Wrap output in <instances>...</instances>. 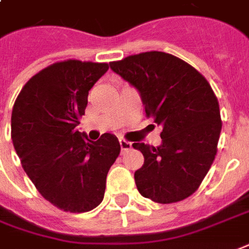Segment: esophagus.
Listing matches in <instances>:
<instances>
[{"label": "esophagus", "mask_w": 249, "mask_h": 249, "mask_svg": "<svg viewBox=\"0 0 249 249\" xmlns=\"http://www.w3.org/2000/svg\"><path fill=\"white\" fill-rule=\"evenodd\" d=\"M120 147H121V151H125V150H129L132 147V143L128 141H125V140H120Z\"/></svg>", "instance_id": "1"}]
</instances>
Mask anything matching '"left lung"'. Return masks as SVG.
I'll use <instances>...</instances> for the list:
<instances>
[{
  "instance_id": "8db88e82",
  "label": "left lung",
  "mask_w": 249,
  "mask_h": 249,
  "mask_svg": "<svg viewBox=\"0 0 249 249\" xmlns=\"http://www.w3.org/2000/svg\"><path fill=\"white\" fill-rule=\"evenodd\" d=\"M109 66L137 89L146 117L163 128L158 147L133 143L145 158L134 172L138 192L158 204L193 195L213 164L222 129L219 104L209 82L193 66L158 51Z\"/></svg>"
}]
</instances>
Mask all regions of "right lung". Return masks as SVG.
Here are the masks:
<instances>
[{"instance_id": "obj_1", "label": "right lung", "mask_w": 249, "mask_h": 249, "mask_svg": "<svg viewBox=\"0 0 249 249\" xmlns=\"http://www.w3.org/2000/svg\"><path fill=\"white\" fill-rule=\"evenodd\" d=\"M106 62L66 60L47 66L23 86L11 112V140L24 172L41 196L70 213L103 201L106 179L120 154L111 133L98 141L77 130L91 87Z\"/></svg>"}]
</instances>
